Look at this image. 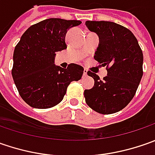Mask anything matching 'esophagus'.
<instances>
[{
    "instance_id": "1",
    "label": "esophagus",
    "mask_w": 155,
    "mask_h": 155,
    "mask_svg": "<svg viewBox=\"0 0 155 155\" xmlns=\"http://www.w3.org/2000/svg\"><path fill=\"white\" fill-rule=\"evenodd\" d=\"M87 71H87L86 69H84V77H86L87 76Z\"/></svg>"
}]
</instances>
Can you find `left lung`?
Instances as JSON below:
<instances>
[{
    "label": "left lung",
    "instance_id": "1",
    "mask_svg": "<svg viewBox=\"0 0 155 155\" xmlns=\"http://www.w3.org/2000/svg\"><path fill=\"white\" fill-rule=\"evenodd\" d=\"M90 31L97 34L98 47L94 58L107 66V76L101 80L91 71L94 86L84 91L85 102L93 110L109 115L128 105L142 78L143 54L138 41L128 28L111 21H87Z\"/></svg>",
    "mask_w": 155,
    "mask_h": 155
}]
</instances>
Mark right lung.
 Wrapping results in <instances>:
<instances>
[{
  "label": "right lung",
  "mask_w": 155,
  "mask_h": 155,
  "mask_svg": "<svg viewBox=\"0 0 155 155\" xmlns=\"http://www.w3.org/2000/svg\"><path fill=\"white\" fill-rule=\"evenodd\" d=\"M80 21L50 18L29 27L14 51L12 76L16 88L28 105L48 109L64 98L67 87L78 81L84 68L76 64L64 69L54 64L56 52L67 48L65 35Z\"/></svg>",
  "instance_id": "1"
}]
</instances>
